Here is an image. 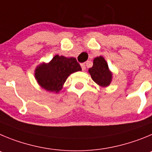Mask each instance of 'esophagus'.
<instances>
[{"instance_id": "34e87169", "label": "esophagus", "mask_w": 152, "mask_h": 152, "mask_svg": "<svg viewBox=\"0 0 152 152\" xmlns=\"http://www.w3.org/2000/svg\"><path fill=\"white\" fill-rule=\"evenodd\" d=\"M80 65H81L82 69H83V70H85V69H86V65H85V64H81Z\"/></svg>"}]
</instances>
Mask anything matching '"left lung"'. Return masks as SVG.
<instances>
[{
    "instance_id": "1",
    "label": "left lung",
    "mask_w": 152,
    "mask_h": 152,
    "mask_svg": "<svg viewBox=\"0 0 152 152\" xmlns=\"http://www.w3.org/2000/svg\"><path fill=\"white\" fill-rule=\"evenodd\" d=\"M92 80L101 87L110 86L113 79V73L110 70L108 64L102 56L95 57L93 60L92 67L88 69Z\"/></svg>"
}]
</instances>
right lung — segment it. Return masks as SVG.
I'll return each instance as SVG.
<instances>
[{
    "instance_id": "obj_1",
    "label": "right lung",
    "mask_w": 152,
    "mask_h": 152,
    "mask_svg": "<svg viewBox=\"0 0 152 152\" xmlns=\"http://www.w3.org/2000/svg\"><path fill=\"white\" fill-rule=\"evenodd\" d=\"M81 70V66L75 57L57 54L50 62H43L36 66L35 78L42 88L50 92L58 93L69 75Z\"/></svg>"
}]
</instances>
